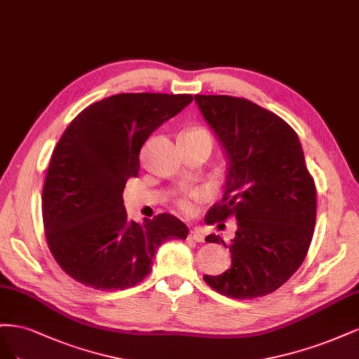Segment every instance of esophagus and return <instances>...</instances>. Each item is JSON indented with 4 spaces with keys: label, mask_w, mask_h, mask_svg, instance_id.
<instances>
[{
    "label": "esophagus",
    "mask_w": 359,
    "mask_h": 359,
    "mask_svg": "<svg viewBox=\"0 0 359 359\" xmlns=\"http://www.w3.org/2000/svg\"><path fill=\"white\" fill-rule=\"evenodd\" d=\"M189 240H194V241H196V243H203L204 241V233L201 229H191V233H189Z\"/></svg>",
    "instance_id": "34e87169"
}]
</instances>
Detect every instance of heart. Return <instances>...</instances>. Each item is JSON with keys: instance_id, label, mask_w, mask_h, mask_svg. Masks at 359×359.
<instances>
[{"instance_id": "b5f03b06", "label": "heart", "mask_w": 359, "mask_h": 359, "mask_svg": "<svg viewBox=\"0 0 359 359\" xmlns=\"http://www.w3.org/2000/svg\"><path fill=\"white\" fill-rule=\"evenodd\" d=\"M188 137H210L209 131L204 130V128H200V126H196V128H192L189 130L187 134ZM212 138V137H210ZM179 210L184 215H191L194 210H195V204H194V200L189 198V196H182V198H179L176 201Z\"/></svg>"}]
</instances>
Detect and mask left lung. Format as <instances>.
Listing matches in <instances>:
<instances>
[{"label": "left lung", "mask_w": 359, "mask_h": 359, "mask_svg": "<svg viewBox=\"0 0 359 359\" xmlns=\"http://www.w3.org/2000/svg\"><path fill=\"white\" fill-rule=\"evenodd\" d=\"M195 101L228 158L222 201L204 221L237 219L229 245L216 234L205 237L229 248L231 269L205 274L204 282L229 298L264 297L307 255L316 222L315 180L297 133L273 111L229 95H195Z\"/></svg>", "instance_id": "left-lung-1"}]
</instances>
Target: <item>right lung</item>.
Returning a JSON list of instances; mask_svg holds the SVG:
<instances>
[{
    "mask_svg": "<svg viewBox=\"0 0 359 359\" xmlns=\"http://www.w3.org/2000/svg\"><path fill=\"white\" fill-rule=\"evenodd\" d=\"M191 102L188 94H118L67 126L44 180L43 224L55 261L76 282L101 291L135 286L163 243L188 237L170 213L130 221L122 194L149 135Z\"/></svg>",
    "mask_w": 359,
    "mask_h": 359,
    "instance_id": "add662e5",
    "label": "right lung"
}]
</instances>
